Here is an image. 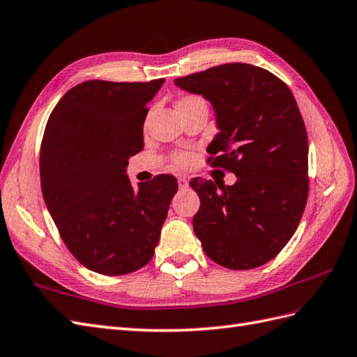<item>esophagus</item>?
Here are the masks:
<instances>
[{
  "label": "esophagus",
  "mask_w": 357,
  "mask_h": 357,
  "mask_svg": "<svg viewBox=\"0 0 357 357\" xmlns=\"http://www.w3.org/2000/svg\"><path fill=\"white\" fill-rule=\"evenodd\" d=\"M178 185H179V188H181V190L187 188V187H188V179H187V178H184V176L178 178Z\"/></svg>",
  "instance_id": "obj_1"
}]
</instances>
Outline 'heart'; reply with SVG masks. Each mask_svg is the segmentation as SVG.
Wrapping results in <instances>:
<instances>
[{
  "label": "heart",
  "instance_id": "b5f03b06",
  "mask_svg": "<svg viewBox=\"0 0 357 357\" xmlns=\"http://www.w3.org/2000/svg\"><path fill=\"white\" fill-rule=\"evenodd\" d=\"M199 104H205V100L200 96H197V95H184V96H181L178 99L176 109L181 113L182 109L195 107V105H199ZM175 161H176V164H179V166H185V164L188 162V155L187 153H178L175 157Z\"/></svg>",
  "mask_w": 357,
  "mask_h": 357
}]
</instances>
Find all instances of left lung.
Instances as JSON below:
<instances>
[{
    "label": "left lung",
    "mask_w": 357,
    "mask_h": 357,
    "mask_svg": "<svg viewBox=\"0 0 357 357\" xmlns=\"http://www.w3.org/2000/svg\"><path fill=\"white\" fill-rule=\"evenodd\" d=\"M175 84L211 102L218 132L211 166L235 173L234 185L195 178L200 197L195 234L214 262L231 270L264 266L294 235L307 200V134L288 86L271 72L227 63Z\"/></svg>",
    "instance_id": "obj_1"
}]
</instances>
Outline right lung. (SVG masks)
Wrapping results in <instances>:
<instances>
[{"label": "right lung", "instance_id": "right-lung-1", "mask_svg": "<svg viewBox=\"0 0 357 357\" xmlns=\"http://www.w3.org/2000/svg\"><path fill=\"white\" fill-rule=\"evenodd\" d=\"M149 83L90 79L68 90L40 148L42 195L63 241L91 271L132 273L148 264L178 191L172 175L131 184L128 160L143 149Z\"/></svg>", "mask_w": 357, "mask_h": 357}]
</instances>
